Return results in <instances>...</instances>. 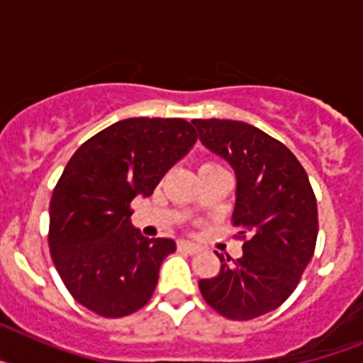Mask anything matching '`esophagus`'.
<instances>
[{"mask_svg": "<svg viewBox=\"0 0 363 363\" xmlns=\"http://www.w3.org/2000/svg\"><path fill=\"white\" fill-rule=\"evenodd\" d=\"M178 249H179V251L189 252V255H194V252L200 251L201 247L198 245V243H194V242H189V240H179Z\"/></svg>", "mask_w": 363, "mask_h": 363, "instance_id": "obj_1", "label": "esophagus"}]
</instances>
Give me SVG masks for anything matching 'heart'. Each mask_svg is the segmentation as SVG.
Returning a JSON list of instances; mask_svg holds the SVG:
<instances>
[{"label": "heart", "mask_w": 363, "mask_h": 363, "mask_svg": "<svg viewBox=\"0 0 363 363\" xmlns=\"http://www.w3.org/2000/svg\"><path fill=\"white\" fill-rule=\"evenodd\" d=\"M205 165H211V162H209V163H205Z\"/></svg>", "instance_id": "heart-1"}]
</instances>
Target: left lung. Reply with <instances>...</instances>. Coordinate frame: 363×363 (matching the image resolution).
<instances>
[{"instance_id": "8db88e82", "label": "left lung", "mask_w": 363, "mask_h": 363, "mask_svg": "<svg viewBox=\"0 0 363 363\" xmlns=\"http://www.w3.org/2000/svg\"><path fill=\"white\" fill-rule=\"evenodd\" d=\"M207 150L236 174L233 221L243 255H218L220 272L200 280L205 301L230 320H252L280 307L314 255L318 209L306 169L284 143L233 120H192Z\"/></svg>"}]
</instances>
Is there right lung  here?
<instances>
[{
    "mask_svg": "<svg viewBox=\"0 0 363 363\" xmlns=\"http://www.w3.org/2000/svg\"><path fill=\"white\" fill-rule=\"evenodd\" d=\"M196 138L179 118H129L72 154L50 200L49 245L57 274L83 307L121 318L150 300L176 242L145 238L130 221V201L150 196Z\"/></svg>",
    "mask_w": 363,
    "mask_h": 363,
    "instance_id": "1",
    "label": "right lung"
}]
</instances>
